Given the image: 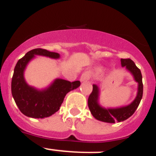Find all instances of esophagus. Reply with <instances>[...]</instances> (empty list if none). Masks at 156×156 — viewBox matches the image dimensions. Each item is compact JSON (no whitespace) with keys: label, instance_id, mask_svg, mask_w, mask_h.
<instances>
[{"label":"esophagus","instance_id":"esophagus-1","mask_svg":"<svg viewBox=\"0 0 156 156\" xmlns=\"http://www.w3.org/2000/svg\"><path fill=\"white\" fill-rule=\"evenodd\" d=\"M90 78H91V73H90L89 71H86V72H84V73L81 75L80 80L81 81L88 80H90Z\"/></svg>","mask_w":156,"mask_h":156}]
</instances>
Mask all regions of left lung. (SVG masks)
<instances>
[{"label": "left lung", "instance_id": "8db88e82", "mask_svg": "<svg viewBox=\"0 0 156 156\" xmlns=\"http://www.w3.org/2000/svg\"><path fill=\"white\" fill-rule=\"evenodd\" d=\"M122 67H125L133 76L135 80L138 83V92L136 99L127 106L117 108H104L99 104V87L93 84L92 92L90 94L87 104L89 110L96 119L106 123H115L126 120L132 116L138 108L141 99L143 97V82L142 74L136 64L131 59H121Z\"/></svg>", "mask_w": 156, "mask_h": 156}]
</instances>
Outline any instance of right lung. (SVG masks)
<instances>
[{
  "label": "right lung",
  "mask_w": 156,
  "mask_h": 156,
  "mask_svg": "<svg viewBox=\"0 0 156 156\" xmlns=\"http://www.w3.org/2000/svg\"><path fill=\"white\" fill-rule=\"evenodd\" d=\"M35 55L58 59L60 54L43 48H35L27 52L16 63L12 78V95L18 108L28 117L43 119L56 112L66 94L80 85L79 80L70 82L56 79L48 87L38 90L29 86L24 77V69Z\"/></svg>",
  "instance_id": "obj_1"
}]
</instances>
